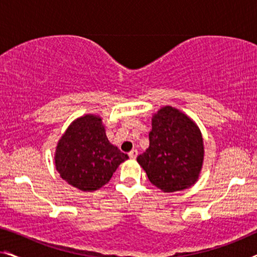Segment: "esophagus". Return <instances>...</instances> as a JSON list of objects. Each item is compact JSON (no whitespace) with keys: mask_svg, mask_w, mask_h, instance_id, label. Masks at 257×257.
I'll use <instances>...</instances> for the list:
<instances>
[{"mask_svg":"<svg viewBox=\"0 0 257 257\" xmlns=\"http://www.w3.org/2000/svg\"><path fill=\"white\" fill-rule=\"evenodd\" d=\"M137 156H138V151H137L136 149H133V150L131 151V152L128 153V157L131 158V159H136Z\"/></svg>","mask_w":257,"mask_h":257,"instance_id":"esophagus-1","label":"esophagus"}]
</instances>
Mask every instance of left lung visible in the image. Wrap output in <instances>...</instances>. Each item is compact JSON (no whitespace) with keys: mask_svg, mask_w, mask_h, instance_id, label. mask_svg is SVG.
I'll use <instances>...</instances> for the list:
<instances>
[{"mask_svg":"<svg viewBox=\"0 0 257 257\" xmlns=\"http://www.w3.org/2000/svg\"><path fill=\"white\" fill-rule=\"evenodd\" d=\"M150 146L137 158L147 178L165 193L189 188L202 170L205 147L191 117L166 105L152 115Z\"/></svg>","mask_w":257,"mask_h":257,"instance_id":"8db88e82","label":"left lung"}]
</instances>
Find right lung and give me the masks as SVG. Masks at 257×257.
Wrapping results in <instances>:
<instances>
[{
    "label": "right lung",
    "mask_w": 257,
    "mask_h": 257,
    "mask_svg": "<svg viewBox=\"0 0 257 257\" xmlns=\"http://www.w3.org/2000/svg\"><path fill=\"white\" fill-rule=\"evenodd\" d=\"M127 158L108 142L100 115L89 113L75 119L65 130L54 159L63 180L82 192H93L106 185Z\"/></svg>",
    "instance_id": "right-lung-1"
}]
</instances>
